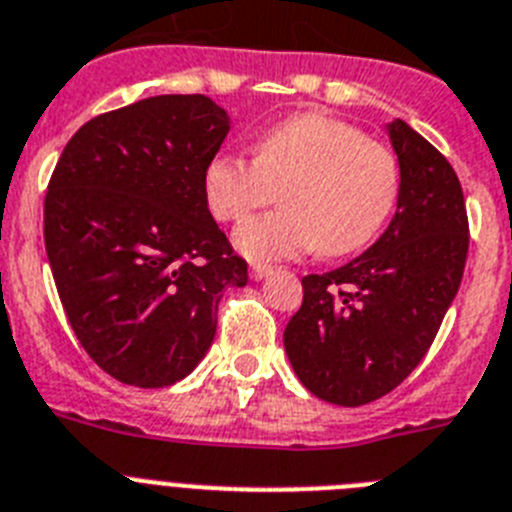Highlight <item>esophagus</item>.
I'll use <instances>...</instances> for the list:
<instances>
[{"label":"esophagus","mask_w":512,"mask_h":512,"mask_svg":"<svg viewBox=\"0 0 512 512\" xmlns=\"http://www.w3.org/2000/svg\"><path fill=\"white\" fill-rule=\"evenodd\" d=\"M270 273H273V268H270V265L255 263V265H252V268H249V276H252V281H265V278H268Z\"/></svg>","instance_id":"1"}]
</instances>
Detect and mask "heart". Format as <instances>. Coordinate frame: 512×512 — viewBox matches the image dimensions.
<instances>
[{
  "instance_id": "1",
  "label": "heart",
  "mask_w": 512,
  "mask_h": 512,
  "mask_svg": "<svg viewBox=\"0 0 512 512\" xmlns=\"http://www.w3.org/2000/svg\"><path fill=\"white\" fill-rule=\"evenodd\" d=\"M281 195L283 208L249 218L234 247L270 263L307 252L351 255L367 247L401 195V163L359 127L317 111L294 114L255 140V158L216 153L205 163L203 195L213 218L234 223Z\"/></svg>"
}]
</instances>
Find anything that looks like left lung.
Here are the masks:
<instances>
[{
	"label": "left lung",
	"mask_w": 512,
	"mask_h": 512,
	"mask_svg": "<svg viewBox=\"0 0 512 512\" xmlns=\"http://www.w3.org/2000/svg\"><path fill=\"white\" fill-rule=\"evenodd\" d=\"M398 163L395 216L367 252L304 276V302L283 346L309 393L364 406L424 359L453 304L468 252L463 190L448 158L403 119L385 124Z\"/></svg>",
	"instance_id": "left-lung-1"
}]
</instances>
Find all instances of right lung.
I'll list each match as a JSON object with an SVG mask.
<instances>
[{"label":"right lung","instance_id":"obj_1","mask_svg":"<svg viewBox=\"0 0 512 512\" xmlns=\"http://www.w3.org/2000/svg\"><path fill=\"white\" fill-rule=\"evenodd\" d=\"M229 130L208 96L143 98L83 124L51 174V276L77 341L124 385L184 380L213 343L223 289L247 286L203 195Z\"/></svg>","mask_w":512,"mask_h":512}]
</instances>
